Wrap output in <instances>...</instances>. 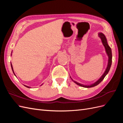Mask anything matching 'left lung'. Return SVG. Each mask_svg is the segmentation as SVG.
<instances>
[{"mask_svg":"<svg viewBox=\"0 0 123 123\" xmlns=\"http://www.w3.org/2000/svg\"><path fill=\"white\" fill-rule=\"evenodd\" d=\"M98 37L101 39L102 41V43L103 44L104 47H105V51H106V53L108 56V64H107V68L105 71V72L103 73V75L101 76L99 79L96 81H95V83H94L93 84H90V85H83V84H80L79 83L77 82L76 81H74L72 79L71 77H70L71 79L72 80V81H73L74 83H75L76 85L80 86L81 87H83L84 88H91V87H93L96 86H97L98 85L101 81L104 80V78L106 76L107 74H108V73L109 72L110 67H111V64H112V51H111V49L110 48V47H109L108 43L107 42V38L106 37V36H105L103 33L100 32L98 34Z\"/></svg>","mask_w":123,"mask_h":123,"instance_id":"obj_1","label":"left lung"}]
</instances>
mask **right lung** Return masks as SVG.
Instances as JSON below:
<instances>
[{
	"mask_svg": "<svg viewBox=\"0 0 123 123\" xmlns=\"http://www.w3.org/2000/svg\"><path fill=\"white\" fill-rule=\"evenodd\" d=\"M12 52H11V55H12ZM11 68H12V71H13V73H14V74L15 75V76H16V75H15V73H14V70H13V66H12V64H11ZM43 85V84H42ZM25 87H27V88H31V87H29V86H26V85H24Z\"/></svg>",
	"mask_w": 123,
	"mask_h": 123,
	"instance_id": "right-lung-1",
	"label": "right lung"
}]
</instances>
